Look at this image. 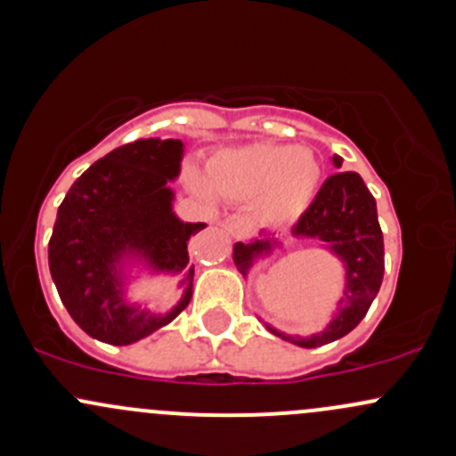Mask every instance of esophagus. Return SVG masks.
Instances as JSON below:
<instances>
[{"instance_id":"34e87169","label":"esophagus","mask_w":456,"mask_h":456,"mask_svg":"<svg viewBox=\"0 0 456 456\" xmlns=\"http://www.w3.org/2000/svg\"><path fill=\"white\" fill-rule=\"evenodd\" d=\"M223 224L232 232L233 238H244V233H247V223L240 216H227V218H223Z\"/></svg>"}]
</instances>
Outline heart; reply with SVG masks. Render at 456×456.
<instances>
[{
  "label": "heart",
  "instance_id": "b5f03b06",
  "mask_svg": "<svg viewBox=\"0 0 456 456\" xmlns=\"http://www.w3.org/2000/svg\"><path fill=\"white\" fill-rule=\"evenodd\" d=\"M321 164L313 151L289 143H248L218 152L209 161V183L224 199H256L257 218L281 227L299 218L313 203ZM209 191L205 181H196Z\"/></svg>",
  "mask_w": 456,
  "mask_h": 456
}]
</instances>
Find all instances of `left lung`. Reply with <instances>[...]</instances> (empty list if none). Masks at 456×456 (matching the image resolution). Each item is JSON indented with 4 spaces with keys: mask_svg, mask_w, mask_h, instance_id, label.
I'll list each match as a JSON object with an SVG mask.
<instances>
[{
    "mask_svg": "<svg viewBox=\"0 0 456 456\" xmlns=\"http://www.w3.org/2000/svg\"><path fill=\"white\" fill-rule=\"evenodd\" d=\"M341 157H334V166L341 167ZM292 236L325 242L330 251L341 257L345 265L343 299L338 301V314L332 323L313 337H286L271 325L266 328L284 341L301 347H321L343 338L361 323L371 301L376 299L385 275V240L378 223L376 199L367 190L361 175L337 172L328 176L310 208L299 216L297 224H292ZM277 244L280 242L266 233L262 240L238 242L233 247V262L238 271L247 277L256 257L268 256Z\"/></svg>",
    "mask_w": 456,
    "mask_h": 456,
    "instance_id": "left-lung-1",
    "label": "left lung"
}]
</instances>
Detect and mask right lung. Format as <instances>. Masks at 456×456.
<instances>
[{
  "label": "right lung",
  "mask_w": 456,
  "mask_h": 456,
  "mask_svg": "<svg viewBox=\"0 0 456 456\" xmlns=\"http://www.w3.org/2000/svg\"><path fill=\"white\" fill-rule=\"evenodd\" d=\"M181 157V140L124 143L89 166L61 203L47 248L52 280L71 319L98 341H140L190 304L188 244L205 223H183L172 212L167 181L179 176ZM124 255L184 275L186 292L170 314L151 315L123 301L117 265Z\"/></svg>",
  "instance_id": "right-lung-1"
}]
</instances>
